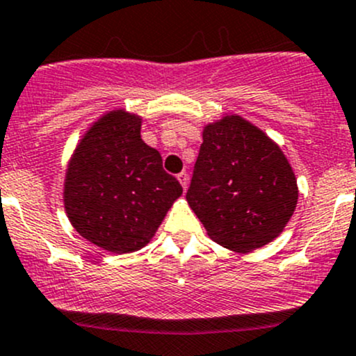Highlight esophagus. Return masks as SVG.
I'll list each match as a JSON object with an SVG mask.
<instances>
[{
  "instance_id": "1",
  "label": "esophagus",
  "mask_w": 356,
  "mask_h": 356,
  "mask_svg": "<svg viewBox=\"0 0 356 356\" xmlns=\"http://www.w3.org/2000/svg\"><path fill=\"white\" fill-rule=\"evenodd\" d=\"M177 181L181 182V186H182V189H188V184H189V177H188V174H186V172H181V174L177 175Z\"/></svg>"
}]
</instances>
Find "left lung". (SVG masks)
<instances>
[{"mask_svg": "<svg viewBox=\"0 0 356 356\" xmlns=\"http://www.w3.org/2000/svg\"><path fill=\"white\" fill-rule=\"evenodd\" d=\"M186 200L211 241L250 252L285 230L298 186L276 141L242 115L225 114L204 124Z\"/></svg>", "mask_w": 356, "mask_h": 356, "instance_id": "left-lung-1", "label": "left lung"}]
</instances>
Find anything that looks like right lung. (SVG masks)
Segmentation results:
<instances>
[{
	"label": "right lung",
	"mask_w": 356,
	"mask_h": 356,
	"mask_svg": "<svg viewBox=\"0 0 356 356\" xmlns=\"http://www.w3.org/2000/svg\"><path fill=\"white\" fill-rule=\"evenodd\" d=\"M182 188L141 140V115L114 109L90 124L71 155L63 201L74 230L115 254L152 241Z\"/></svg>",
	"instance_id": "1"
}]
</instances>
